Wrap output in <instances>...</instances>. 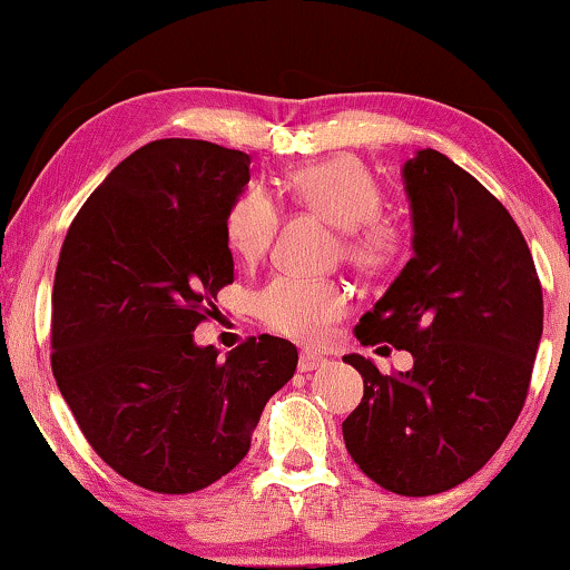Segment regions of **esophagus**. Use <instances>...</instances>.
<instances>
[{"label": "esophagus", "instance_id": "obj_1", "mask_svg": "<svg viewBox=\"0 0 570 570\" xmlns=\"http://www.w3.org/2000/svg\"><path fill=\"white\" fill-rule=\"evenodd\" d=\"M322 365H326V357L316 355V353H301V361H298L301 373H311V371L322 368Z\"/></svg>", "mask_w": 570, "mask_h": 570}]
</instances>
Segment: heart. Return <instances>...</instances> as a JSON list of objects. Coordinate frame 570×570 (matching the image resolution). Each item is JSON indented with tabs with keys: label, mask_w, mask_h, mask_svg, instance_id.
Instances as JSON below:
<instances>
[{
	"label": "heart",
	"mask_w": 570,
	"mask_h": 570,
	"mask_svg": "<svg viewBox=\"0 0 570 570\" xmlns=\"http://www.w3.org/2000/svg\"><path fill=\"white\" fill-rule=\"evenodd\" d=\"M295 205L308 209L342 230V254L355 269L376 275L394 262L400 236L379 220L381 191L357 160L334 158L295 170L287 181ZM279 225L277 205L264 189H248L233 202L225 220V236L244 262L267 252ZM262 322L285 337L318 342L332 324L345 316L347 293L337 283L275 277L256 295Z\"/></svg>",
	"instance_id": "obj_1"
}]
</instances>
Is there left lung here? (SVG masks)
<instances>
[{
	"instance_id": "left-lung-1",
	"label": "left lung",
	"mask_w": 570,
	"mask_h": 570,
	"mask_svg": "<svg viewBox=\"0 0 570 570\" xmlns=\"http://www.w3.org/2000/svg\"><path fill=\"white\" fill-rule=\"evenodd\" d=\"M412 259L361 316V345L412 355L384 376L368 357L363 400L342 423L353 462L400 495H435L482 470L524 407L542 337V287L519 225L439 150L402 168Z\"/></svg>"
}]
</instances>
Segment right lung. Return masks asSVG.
Instances as JSON below:
<instances>
[{"mask_svg":"<svg viewBox=\"0 0 570 570\" xmlns=\"http://www.w3.org/2000/svg\"><path fill=\"white\" fill-rule=\"evenodd\" d=\"M248 163L205 139H155L106 176L61 244L53 379L96 454L153 493L228 474L298 365L293 342L269 334L225 361L194 342L233 283L225 220Z\"/></svg>","mask_w":570,"mask_h":570,"instance_id":"1","label":"right lung"}]
</instances>
